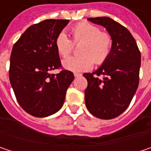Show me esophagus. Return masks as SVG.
<instances>
[{
	"label": "esophagus",
	"mask_w": 151,
	"mask_h": 151,
	"mask_svg": "<svg viewBox=\"0 0 151 151\" xmlns=\"http://www.w3.org/2000/svg\"><path fill=\"white\" fill-rule=\"evenodd\" d=\"M81 76H82L81 73H74V77L75 78H78V77H81Z\"/></svg>",
	"instance_id": "obj_1"
}]
</instances>
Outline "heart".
I'll use <instances>...</instances> for the list:
<instances>
[{
  "label": "heart",
  "instance_id": "1",
  "mask_svg": "<svg viewBox=\"0 0 151 151\" xmlns=\"http://www.w3.org/2000/svg\"><path fill=\"white\" fill-rule=\"evenodd\" d=\"M71 34L73 41L64 32L59 33L55 39V48L62 58L72 52L74 44L82 43L80 48L81 56L69 57L62 61L65 69L73 73L86 72L93 67V63L101 65L109 58L113 48L112 37L101 32L99 27L82 22L71 29Z\"/></svg>",
  "mask_w": 151,
  "mask_h": 151
}]
</instances>
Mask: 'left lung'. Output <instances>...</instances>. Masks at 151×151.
Listing matches in <instances>:
<instances>
[{
	"instance_id": "8db88e82",
	"label": "left lung",
	"mask_w": 151,
	"mask_h": 151,
	"mask_svg": "<svg viewBox=\"0 0 151 151\" xmlns=\"http://www.w3.org/2000/svg\"><path fill=\"white\" fill-rule=\"evenodd\" d=\"M87 20L105 27L112 37L113 48L97 71L83 74L88 83L85 90L86 106L97 118L113 119L127 109L136 93L141 52L131 33L119 22L106 16Z\"/></svg>"
}]
</instances>
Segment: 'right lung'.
Masks as SVG:
<instances>
[{"label": "right lung", "mask_w": 151, "mask_h": 151, "mask_svg": "<svg viewBox=\"0 0 151 151\" xmlns=\"http://www.w3.org/2000/svg\"><path fill=\"white\" fill-rule=\"evenodd\" d=\"M69 20L48 19L29 27L16 41L10 56L9 80L19 105L28 114L46 117L64 104L67 88L74 79L62 67L55 39Z\"/></svg>", "instance_id": "right-lung-1"}]
</instances>
